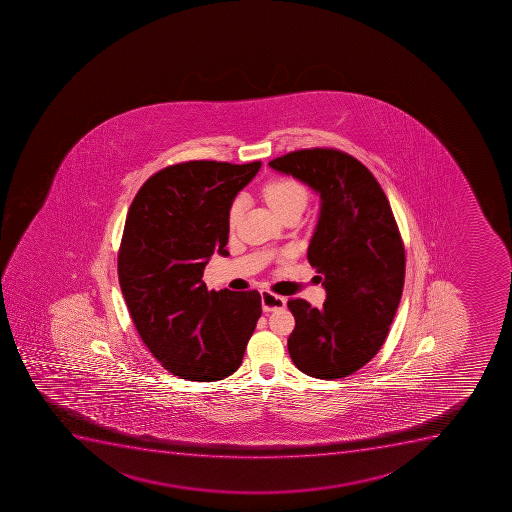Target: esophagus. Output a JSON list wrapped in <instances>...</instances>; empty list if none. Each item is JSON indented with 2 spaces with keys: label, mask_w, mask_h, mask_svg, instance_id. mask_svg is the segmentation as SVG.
<instances>
[{
  "label": "esophagus",
  "mask_w": 512,
  "mask_h": 512,
  "mask_svg": "<svg viewBox=\"0 0 512 512\" xmlns=\"http://www.w3.org/2000/svg\"><path fill=\"white\" fill-rule=\"evenodd\" d=\"M261 304H263L264 312H273L286 306V299L276 296L273 292L261 291Z\"/></svg>",
  "instance_id": "1"
}]
</instances>
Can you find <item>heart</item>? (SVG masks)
I'll use <instances>...</instances> for the list:
<instances>
[{
  "label": "heart",
  "instance_id": "heart-1",
  "mask_svg": "<svg viewBox=\"0 0 512 512\" xmlns=\"http://www.w3.org/2000/svg\"><path fill=\"white\" fill-rule=\"evenodd\" d=\"M263 196L277 215H291V213H302L309 201V190L304 183L299 182L296 178L279 177L274 178L271 182L266 183L263 188ZM244 200L239 196L231 203L228 210V223L231 228H235L243 215Z\"/></svg>",
  "mask_w": 512,
  "mask_h": 512
}]
</instances>
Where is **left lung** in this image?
Returning <instances> with one entry per match:
<instances>
[{
  "label": "left lung",
  "mask_w": 512,
  "mask_h": 512,
  "mask_svg": "<svg viewBox=\"0 0 512 512\" xmlns=\"http://www.w3.org/2000/svg\"><path fill=\"white\" fill-rule=\"evenodd\" d=\"M269 167L320 195L307 259L322 274L327 299L320 309L289 299L296 319L289 355L309 377H347L377 355L402 299L405 246L397 221L380 183L349 153L296 150Z\"/></svg>",
  "instance_id": "obj_1"
}]
</instances>
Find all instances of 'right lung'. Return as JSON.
Returning <instances> with one entry per match:
<instances>
[{"label":"right lung","mask_w":512,"mask_h":512,"mask_svg":"<svg viewBox=\"0 0 512 512\" xmlns=\"http://www.w3.org/2000/svg\"><path fill=\"white\" fill-rule=\"evenodd\" d=\"M261 162L193 160L162 168L130 205L117 271L140 339L192 382L230 377L261 317L258 291H208L211 254L228 256V210Z\"/></svg>","instance_id":"obj_1"}]
</instances>
